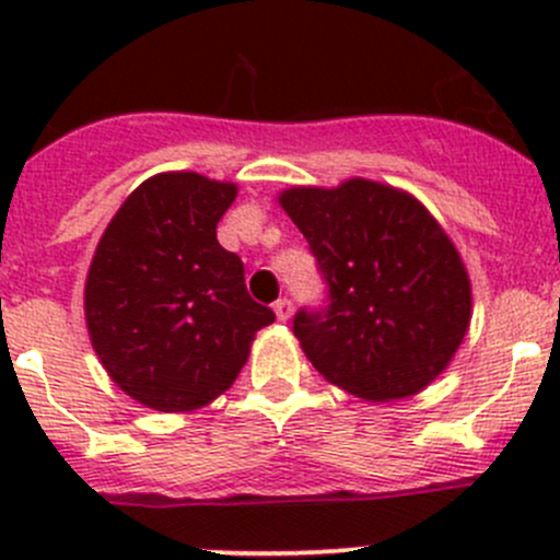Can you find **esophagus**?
Wrapping results in <instances>:
<instances>
[{
	"mask_svg": "<svg viewBox=\"0 0 560 560\" xmlns=\"http://www.w3.org/2000/svg\"><path fill=\"white\" fill-rule=\"evenodd\" d=\"M273 312H276V319L279 322H287L292 316V301H287V298H281V301L273 303Z\"/></svg>",
	"mask_w": 560,
	"mask_h": 560,
	"instance_id": "esophagus-1",
	"label": "esophagus"
}]
</instances>
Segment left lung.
I'll use <instances>...</instances> for the list:
<instances>
[{
  "instance_id": "obj_1",
  "label": "left lung",
  "mask_w": 560,
  "mask_h": 560,
  "mask_svg": "<svg viewBox=\"0 0 560 560\" xmlns=\"http://www.w3.org/2000/svg\"><path fill=\"white\" fill-rule=\"evenodd\" d=\"M279 206L330 287L325 312H298L292 322L314 369L374 404L431 385L471 322V279L431 211L369 178L292 186Z\"/></svg>"
}]
</instances>
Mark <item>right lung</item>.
<instances>
[{"instance_id":"obj_1","label":"right lung","mask_w":560,"mask_h":560,"mask_svg":"<svg viewBox=\"0 0 560 560\" xmlns=\"http://www.w3.org/2000/svg\"><path fill=\"white\" fill-rule=\"evenodd\" d=\"M238 186L200 173H156L100 238L83 312L116 387L156 411H195L246 365L257 330L276 319L248 298L244 262L217 241Z\"/></svg>"}]
</instances>
